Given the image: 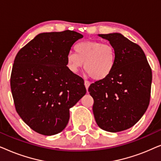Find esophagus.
Instances as JSON below:
<instances>
[{
    "mask_svg": "<svg viewBox=\"0 0 161 161\" xmlns=\"http://www.w3.org/2000/svg\"><path fill=\"white\" fill-rule=\"evenodd\" d=\"M84 85H85V87L86 89V90L89 89V86H90V82H89L88 80H85L84 81Z\"/></svg>",
    "mask_w": 161,
    "mask_h": 161,
    "instance_id": "obj_1",
    "label": "esophagus"
}]
</instances>
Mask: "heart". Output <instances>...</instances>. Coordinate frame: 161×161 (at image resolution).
<instances>
[{
	"instance_id": "heart-1",
	"label": "heart",
	"mask_w": 161,
	"mask_h": 161,
	"mask_svg": "<svg viewBox=\"0 0 161 161\" xmlns=\"http://www.w3.org/2000/svg\"><path fill=\"white\" fill-rule=\"evenodd\" d=\"M74 50L75 53H69L66 58L67 67L73 73H78L84 65L85 69L92 78L102 80L113 70L116 51L111 44L84 41L76 44Z\"/></svg>"
}]
</instances>
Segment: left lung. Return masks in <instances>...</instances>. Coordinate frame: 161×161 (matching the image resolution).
Returning <instances> with one entry per match:
<instances>
[{
	"label": "left lung",
	"instance_id": "obj_1",
	"mask_svg": "<svg viewBox=\"0 0 161 161\" xmlns=\"http://www.w3.org/2000/svg\"><path fill=\"white\" fill-rule=\"evenodd\" d=\"M116 51V62L107 78L90 85L97 124L116 133L130 128L142 117L149 104L152 69L144 51L119 33L98 34Z\"/></svg>",
	"mask_w": 161,
	"mask_h": 161
}]
</instances>
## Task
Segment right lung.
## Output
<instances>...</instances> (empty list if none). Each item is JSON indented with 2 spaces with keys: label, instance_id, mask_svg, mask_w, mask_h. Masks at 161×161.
<instances>
[{
  "label": "right lung",
  "instance_id": "add662e5",
  "mask_svg": "<svg viewBox=\"0 0 161 161\" xmlns=\"http://www.w3.org/2000/svg\"><path fill=\"white\" fill-rule=\"evenodd\" d=\"M83 35L73 31L41 33L17 53L10 85L15 108L36 133L65 128L69 109L86 93L84 81L67 67L72 46Z\"/></svg>",
  "mask_w": 161,
  "mask_h": 161
}]
</instances>
